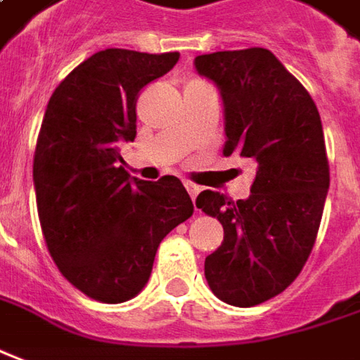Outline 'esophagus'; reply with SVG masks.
<instances>
[{
  "instance_id": "34e87169",
  "label": "esophagus",
  "mask_w": 360,
  "mask_h": 360,
  "mask_svg": "<svg viewBox=\"0 0 360 360\" xmlns=\"http://www.w3.org/2000/svg\"><path fill=\"white\" fill-rule=\"evenodd\" d=\"M185 189L189 191L191 199H195V197L199 195L200 187H199V185H197V183H193V181H185Z\"/></svg>"
}]
</instances>
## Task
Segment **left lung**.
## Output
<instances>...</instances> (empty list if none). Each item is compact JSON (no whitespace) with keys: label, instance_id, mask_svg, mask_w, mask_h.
Listing matches in <instances>:
<instances>
[{"label":"left lung","instance_id":"1","mask_svg":"<svg viewBox=\"0 0 360 360\" xmlns=\"http://www.w3.org/2000/svg\"><path fill=\"white\" fill-rule=\"evenodd\" d=\"M221 88L224 155L258 163L250 197L202 191L197 209L221 221L222 244L207 256L212 293L252 307L282 293L314 250L329 189V161L314 98L268 49L219 51L195 58Z\"/></svg>","mask_w":360,"mask_h":360}]
</instances>
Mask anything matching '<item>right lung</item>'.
Instances as JSON below:
<instances>
[{
	"label": "right lung",
	"mask_w": 360,
	"mask_h": 360,
	"mask_svg": "<svg viewBox=\"0 0 360 360\" xmlns=\"http://www.w3.org/2000/svg\"><path fill=\"white\" fill-rule=\"evenodd\" d=\"M179 53L106 49L55 88L33 158L41 231L58 272L102 303L131 300L148 283L160 242L193 214L183 183L129 173L120 143L136 138V102Z\"/></svg>",
	"instance_id": "add662e5"
}]
</instances>
